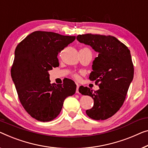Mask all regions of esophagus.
<instances>
[{
  "label": "esophagus",
  "mask_w": 148,
  "mask_h": 148,
  "mask_svg": "<svg viewBox=\"0 0 148 148\" xmlns=\"http://www.w3.org/2000/svg\"><path fill=\"white\" fill-rule=\"evenodd\" d=\"M79 85L77 84V87H76V92L77 94L79 93Z\"/></svg>",
  "instance_id": "obj_1"
}]
</instances>
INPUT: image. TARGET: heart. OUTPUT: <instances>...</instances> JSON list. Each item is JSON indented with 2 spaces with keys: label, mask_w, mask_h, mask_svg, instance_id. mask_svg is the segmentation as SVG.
I'll use <instances>...</instances> for the list:
<instances>
[{
  "label": "heart",
  "mask_w": 148,
  "mask_h": 148,
  "mask_svg": "<svg viewBox=\"0 0 148 148\" xmlns=\"http://www.w3.org/2000/svg\"><path fill=\"white\" fill-rule=\"evenodd\" d=\"M73 76H74V78L75 79H78L79 78V76L78 74H74Z\"/></svg>",
  "instance_id": "obj_1"
}]
</instances>
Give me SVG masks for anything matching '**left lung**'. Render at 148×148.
Masks as SVG:
<instances>
[{"label":"left lung","mask_w":148,"mask_h":148,"mask_svg":"<svg viewBox=\"0 0 148 148\" xmlns=\"http://www.w3.org/2000/svg\"><path fill=\"white\" fill-rule=\"evenodd\" d=\"M76 39L98 52L89 78L96 81L100 89L93 92L88 87L79 88L80 93L94 100L93 107L86 113L93 120H106L122 107L133 80L134 69L130 51L114 36L86 34L78 35Z\"/></svg>","instance_id":"8db88e82"}]
</instances>
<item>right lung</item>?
<instances>
[{"label":"right lung","instance_id":"1","mask_svg":"<svg viewBox=\"0 0 148 148\" xmlns=\"http://www.w3.org/2000/svg\"><path fill=\"white\" fill-rule=\"evenodd\" d=\"M76 36L35 31L17 45L11 76L20 102L28 114L40 122H49L59 115L64 101L75 94L72 80L62 84H50L48 71L59 66L58 53Z\"/></svg>","mask_w":148,"mask_h":148}]
</instances>
